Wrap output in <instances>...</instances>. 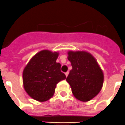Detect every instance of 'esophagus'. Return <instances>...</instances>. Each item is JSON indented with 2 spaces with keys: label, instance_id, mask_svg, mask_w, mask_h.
<instances>
[{
  "label": "esophagus",
  "instance_id": "1",
  "mask_svg": "<svg viewBox=\"0 0 125 125\" xmlns=\"http://www.w3.org/2000/svg\"><path fill=\"white\" fill-rule=\"evenodd\" d=\"M68 74H69V72H66V73H65V75H66V77H67V76H68Z\"/></svg>",
  "mask_w": 125,
  "mask_h": 125
}]
</instances>
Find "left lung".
I'll list each match as a JSON object with an SVG mask.
<instances>
[{
    "mask_svg": "<svg viewBox=\"0 0 125 125\" xmlns=\"http://www.w3.org/2000/svg\"><path fill=\"white\" fill-rule=\"evenodd\" d=\"M72 69L66 78L74 96L89 101L100 92L104 81L102 69L91 54L84 51L68 52Z\"/></svg>",
    "mask_w": 125,
    "mask_h": 125,
    "instance_id": "8db88e82",
    "label": "left lung"
}]
</instances>
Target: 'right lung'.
<instances>
[{
    "mask_svg": "<svg viewBox=\"0 0 125 125\" xmlns=\"http://www.w3.org/2000/svg\"><path fill=\"white\" fill-rule=\"evenodd\" d=\"M58 52L42 50L32 57L22 73L23 86L28 95L44 102L53 96L56 84L66 78L56 62Z\"/></svg>",
    "mask_w": 125,
    "mask_h": 125,
    "instance_id": "add662e5",
    "label": "right lung"
}]
</instances>
